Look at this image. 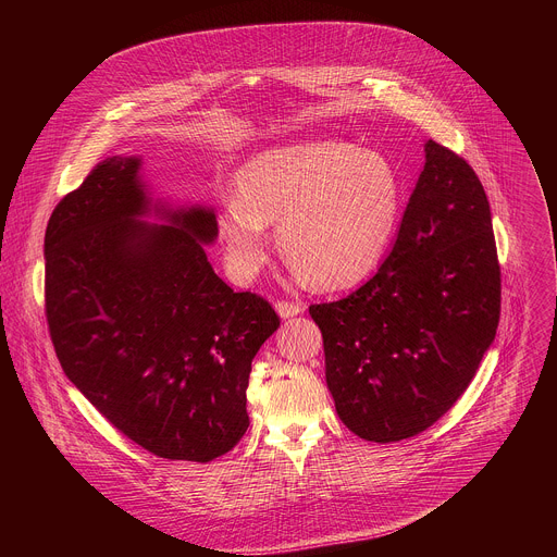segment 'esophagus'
Instances as JSON below:
<instances>
[{
  "instance_id": "1",
  "label": "esophagus",
  "mask_w": 557,
  "mask_h": 557,
  "mask_svg": "<svg viewBox=\"0 0 557 557\" xmlns=\"http://www.w3.org/2000/svg\"><path fill=\"white\" fill-rule=\"evenodd\" d=\"M275 310H277V314L282 317V320H288V317L299 314V312L304 310V306L297 304V301H284V299H280V301L275 304Z\"/></svg>"
}]
</instances>
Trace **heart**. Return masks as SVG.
Returning <instances> with one entry per match:
<instances>
[{"mask_svg":"<svg viewBox=\"0 0 557 557\" xmlns=\"http://www.w3.org/2000/svg\"><path fill=\"white\" fill-rule=\"evenodd\" d=\"M235 196L215 213L224 262L249 284L277 247L314 286L339 290L383 262L401 215V178L387 158L346 140H306L251 156L235 172Z\"/></svg>","mask_w":557,"mask_h":557,"instance_id":"heart-1","label":"heart"}]
</instances>
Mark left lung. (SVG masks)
Returning a JSON list of instances; mask_svg holds the SVG:
<instances>
[{"instance_id": "obj_1", "label": "left lung", "mask_w": 557, "mask_h": 557, "mask_svg": "<svg viewBox=\"0 0 557 557\" xmlns=\"http://www.w3.org/2000/svg\"><path fill=\"white\" fill-rule=\"evenodd\" d=\"M324 337L342 423L394 443L434 425L471 383L500 320L487 194L451 149L428 140L394 247L348 297L308 308Z\"/></svg>"}]
</instances>
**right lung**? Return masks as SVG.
Instances as JSON below:
<instances>
[{
	"label": "right lung",
	"instance_id": "right-lung-1",
	"mask_svg": "<svg viewBox=\"0 0 557 557\" xmlns=\"http://www.w3.org/2000/svg\"><path fill=\"white\" fill-rule=\"evenodd\" d=\"M138 172V156L106 158L54 207L48 329L65 376L119 432L161 458L209 462L249 428L251 361L280 317L215 275V213L153 202Z\"/></svg>",
	"mask_w": 557,
	"mask_h": 557
}]
</instances>
